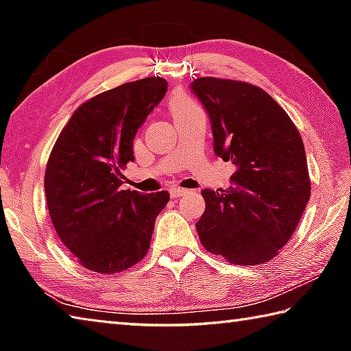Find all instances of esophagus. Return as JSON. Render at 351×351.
Listing matches in <instances>:
<instances>
[{"instance_id": "obj_1", "label": "esophagus", "mask_w": 351, "mask_h": 351, "mask_svg": "<svg viewBox=\"0 0 351 351\" xmlns=\"http://www.w3.org/2000/svg\"><path fill=\"white\" fill-rule=\"evenodd\" d=\"M187 193H189L187 189H182V187H178V186L170 187V197H171V198L182 197V195H187Z\"/></svg>"}]
</instances>
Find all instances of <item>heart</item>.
<instances>
[{
    "instance_id": "obj_1",
    "label": "heart",
    "mask_w": 351,
    "mask_h": 351,
    "mask_svg": "<svg viewBox=\"0 0 351 351\" xmlns=\"http://www.w3.org/2000/svg\"><path fill=\"white\" fill-rule=\"evenodd\" d=\"M169 105H170L171 116H173V117L182 116V114H186V112H189V111L198 108L197 104H195L192 99L187 97L186 94H182V93H175L173 96H171Z\"/></svg>"
}]
</instances>
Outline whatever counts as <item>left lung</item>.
Returning a JSON list of instances; mask_svg holds the SVG:
<instances>
[{
    "label": "left lung",
    "instance_id": "left-lung-1",
    "mask_svg": "<svg viewBox=\"0 0 351 351\" xmlns=\"http://www.w3.org/2000/svg\"><path fill=\"white\" fill-rule=\"evenodd\" d=\"M192 91L210 117L213 150L237 167L228 190L201 192V245L232 265L269 261L293 237L310 201L299 130L268 93L247 82L199 77Z\"/></svg>",
    "mask_w": 351,
    "mask_h": 351
}]
</instances>
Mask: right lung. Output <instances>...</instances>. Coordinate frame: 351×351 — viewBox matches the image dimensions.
<instances>
[{
  "mask_svg": "<svg viewBox=\"0 0 351 351\" xmlns=\"http://www.w3.org/2000/svg\"><path fill=\"white\" fill-rule=\"evenodd\" d=\"M161 77L123 83L83 102L58 136L45 171L54 229L82 266L117 274L145 257L169 192L122 190L133 139L167 93Z\"/></svg>",
  "mask_w": 351,
  "mask_h": 351,
  "instance_id": "add662e5",
  "label": "right lung"
}]
</instances>
